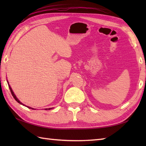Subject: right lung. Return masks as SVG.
<instances>
[{
	"instance_id": "right-lung-1",
	"label": "right lung",
	"mask_w": 146,
	"mask_h": 146,
	"mask_svg": "<svg viewBox=\"0 0 146 146\" xmlns=\"http://www.w3.org/2000/svg\"><path fill=\"white\" fill-rule=\"evenodd\" d=\"M7 82H8V81H7ZM8 83H9V82H8ZM9 89H10V90H11V94H12V95L13 96V97L14 98V99L15 100H16L18 103H19L20 104H21V105H24V106H26V107H27V108H31V109H34L35 110V108H31V107H28V106H26V105H24V104H23V103H21V102L19 100V99L16 97V96L15 95V94H14V93L13 92V91H12V88H11V87L10 86V85H9ZM52 108H45V110H51V109H52Z\"/></svg>"
}]
</instances>
